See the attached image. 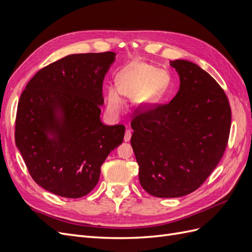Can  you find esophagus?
<instances>
[{"instance_id": "obj_1", "label": "esophagus", "mask_w": 252, "mask_h": 252, "mask_svg": "<svg viewBox=\"0 0 252 252\" xmlns=\"http://www.w3.org/2000/svg\"><path fill=\"white\" fill-rule=\"evenodd\" d=\"M130 138H131V131L129 130V129H127L126 132H125L124 141H125V142H129V141H130Z\"/></svg>"}]
</instances>
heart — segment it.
I'll return each mask as SVG.
<instances>
[{
	"instance_id": "heart-1",
	"label": "heart",
	"mask_w": 252,
	"mask_h": 252,
	"mask_svg": "<svg viewBox=\"0 0 252 252\" xmlns=\"http://www.w3.org/2000/svg\"><path fill=\"white\" fill-rule=\"evenodd\" d=\"M170 78L163 70L149 64L134 61L122 67L116 74V88L109 87L106 106L109 113L119 116L125 108L123 97L132 98L140 109H148L165 95Z\"/></svg>"
}]
</instances>
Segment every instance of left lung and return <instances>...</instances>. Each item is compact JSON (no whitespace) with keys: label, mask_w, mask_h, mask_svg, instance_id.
I'll return each instance as SVG.
<instances>
[{"label":"left lung","mask_w":252,"mask_h":252,"mask_svg":"<svg viewBox=\"0 0 252 252\" xmlns=\"http://www.w3.org/2000/svg\"><path fill=\"white\" fill-rule=\"evenodd\" d=\"M170 66L180 77L178 94L131 121L141 186L157 197L199 188L222 158L231 126L228 98L208 72L186 60Z\"/></svg>","instance_id":"obj_1"}]
</instances>
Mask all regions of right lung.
Here are the masks:
<instances>
[{
    "label": "right lung",
    "instance_id": "1",
    "mask_svg": "<svg viewBox=\"0 0 252 252\" xmlns=\"http://www.w3.org/2000/svg\"><path fill=\"white\" fill-rule=\"evenodd\" d=\"M114 60L111 51L67 56L37 71L21 94L17 147L33 181L49 192L88 194L123 142L125 127L100 118L103 81Z\"/></svg>",
    "mask_w": 252,
    "mask_h": 252
}]
</instances>
